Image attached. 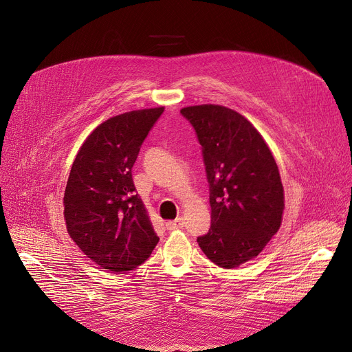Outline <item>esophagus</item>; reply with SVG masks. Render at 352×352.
I'll list each match as a JSON object with an SVG mask.
<instances>
[{"mask_svg":"<svg viewBox=\"0 0 352 352\" xmlns=\"http://www.w3.org/2000/svg\"><path fill=\"white\" fill-rule=\"evenodd\" d=\"M184 226V219L182 218H177L175 221H170L166 223V228L168 230H177V229H181Z\"/></svg>","mask_w":352,"mask_h":352,"instance_id":"obj_1","label":"esophagus"}]
</instances>
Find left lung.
Listing matches in <instances>:
<instances>
[{
    "instance_id": "obj_1",
    "label": "left lung",
    "mask_w": 352,
    "mask_h": 352,
    "mask_svg": "<svg viewBox=\"0 0 352 352\" xmlns=\"http://www.w3.org/2000/svg\"><path fill=\"white\" fill-rule=\"evenodd\" d=\"M202 146L210 228L197 242L209 261L233 269L259 254L282 223L277 164L250 122L218 104L181 109Z\"/></svg>"
}]
</instances>
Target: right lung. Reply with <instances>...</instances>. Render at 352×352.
Masks as SVG:
<instances>
[{
	"label": "right lung",
	"mask_w": 352,
	"mask_h": 352,
	"mask_svg": "<svg viewBox=\"0 0 352 352\" xmlns=\"http://www.w3.org/2000/svg\"><path fill=\"white\" fill-rule=\"evenodd\" d=\"M162 111L164 107L134 110L98 126L67 178V233L90 261L110 272H129L144 263L160 241L135 194L131 168Z\"/></svg>",
	"instance_id": "add662e5"
}]
</instances>
